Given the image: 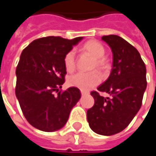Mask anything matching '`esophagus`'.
Masks as SVG:
<instances>
[{
  "instance_id": "esophagus-1",
  "label": "esophagus",
  "mask_w": 156,
  "mask_h": 156,
  "mask_svg": "<svg viewBox=\"0 0 156 156\" xmlns=\"http://www.w3.org/2000/svg\"><path fill=\"white\" fill-rule=\"evenodd\" d=\"M89 94V93H88V92H86V91H83V90H81L82 95H85V94Z\"/></svg>"
}]
</instances>
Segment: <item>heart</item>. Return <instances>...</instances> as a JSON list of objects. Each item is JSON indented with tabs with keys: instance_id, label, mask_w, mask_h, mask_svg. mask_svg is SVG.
I'll return each instance as SVG.
<instances>
[{
	"instance_id": "1",
	"label": "heart",
	"mask_w": 156,
	"mask_h": 156,
	"mask_svg": "<svg viewBox=\"0 0 156 156\" xmlns=\"http://www.w3.org/2000/svg\"><path fill=\"white\" fill-rule=\"evenodd\" d=\"M83 51L88 52L95 58L94 63V68L96 67L99 70H104L106 67V61L104 58L105 54V47L96 40H89L83 45ZM64 66L68 73H73L76 67L74 51L67 52L64 57ZM101 81V76L97 72L92 73H78L73 75L68 79V84L73 87H76L83 91H88L98 85Z\"/></svg>"
}]
</instances>
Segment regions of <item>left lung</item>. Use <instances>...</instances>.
Masks as SVG:
<instances>
[{"label":"left lung","instance_id":"1","mask_svg":"<svg viewBox=\"0 0 156 156\" xmlns=\"http://www.w3.org/2000/svg\"><path fill=\"white\" fill-rule=\"evenodd\" d=\"M101 40L112 49L113 62L109 78L97 89L112 98L92 91L94 105L88 110L87 119L94 133L111 136L124 130L141 107L146 67L137 49L122 37L110 34Z\"/></svg>","mask_w":156,"mask_h":156}]
</instances>
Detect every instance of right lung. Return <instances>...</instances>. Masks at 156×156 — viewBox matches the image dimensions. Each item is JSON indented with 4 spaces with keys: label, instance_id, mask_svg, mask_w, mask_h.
I'll list each match as a JSON object with an SVG mask.
<instances>
[{
    "label": "right lung",
    "instance_id": "obj_1",
    "mask_svg": "<svg viewBox=\"0 0 156 156\" xmlns=\"http://www.w3.org/2000/svg\"><path fill=\"white\" fill-rule=\"evenodd\" d=\"M82 40L44 37L22 52L16 69V96L25 118L39 130L54 132L64 127L81 98L76 87L64 92L60 89L67 73L64 57Z\"/></svg>",
    "mask_w": 156,
    "mask_h": 156
}]
</instances>
